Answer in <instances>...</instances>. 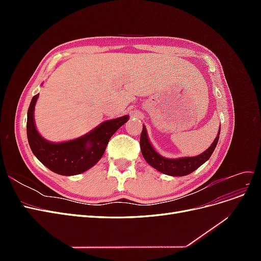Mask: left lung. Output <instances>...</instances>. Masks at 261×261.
Returning <instances> with one entry per match:
<instances>
[{
    "label": "left lung",
    "mask_w": 261,
    "mask_h": 261,
    "mask_svg": "<svg viewBox=\"0 0 261 261\" xmlns=\"http://www.w3.org/2000/svg\"><path fill=\"white\" fill-rule=\"evenodd\" d=\"M221 127L218 132V135L216 139L213 140L211 146L204 150V151L196 156H184V158H176V159H170V158H165L161 155L153 146L150 143L148 138V133L146 129V126H143V132L140 135V149L143 156L149 165H151L153 169L159 171L163 174H167L170 176H185L191 174L192 172L198 169L200 165L209 160L212 152L215 151L217 147L219 135H220Z\"/></svg>",
    "instance_id": "left-lung-1"
}]
</instances>
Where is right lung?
<instances>
[{"mask_svg": "<svg viewBox=\"0 0 261 261\" xmlns=\"http://www.w3.org/2000/svg\"><path fill=\"white\" fill-rule=\"evenodd\" d=\"M39 94L31 99L27 112V138L31 151L46 168L60 175H77L89 170L103 155L110 138L128 121L124 115L102 122L85 135L62 143L43 138L35 124V107Z\"/></svg>", "mask_w": 261, "mask_h": 261, "instance_id": "add662e5", "label": "right lung"}]
</instances>
